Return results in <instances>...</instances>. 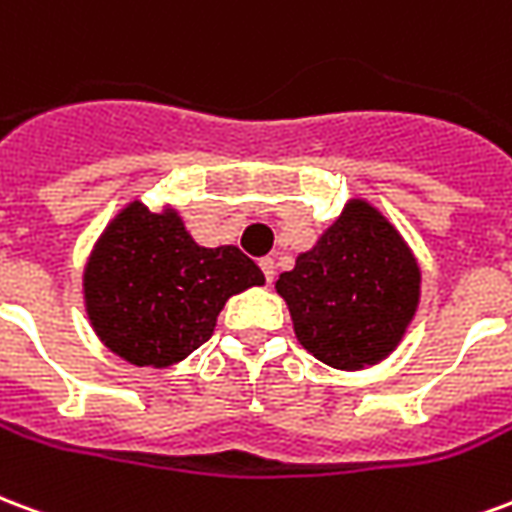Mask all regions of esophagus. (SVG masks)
I'll list each match as a JSON object with an SVG mask.
<instances>
[{
	"instance_id": "34e87169",
	"label": "esophagus",
	"mask_w": 512,
	"mask_h": 512,
	"mask_svg": "<svg viewBox=\"0 0 512 512\" xmlns=\"http://www.w3.org/2000/svg\"><path fill=\"white\" fill-rule=\"evenodd\" d=\"M259 267L264 270V278H267V283H272V278H275V261L272 259H261Z\"/></svg>"
}]
</instances>
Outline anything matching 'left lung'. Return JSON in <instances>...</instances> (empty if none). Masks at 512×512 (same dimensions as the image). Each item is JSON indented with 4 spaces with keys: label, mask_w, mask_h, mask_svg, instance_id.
<instances>
[{
    "label": "left lung",
    "mask_w": 512,
    "mask_h": 512,
    "mask_svg": "<svg viewBox=\"0 0 512 512\" xmlns=\"http://www.w3.org/2000/svg\"><path fill=\"white\" fill-rule=\"evenodd\" d=\"M420 261L395 223L368 199L346 201L275 292L305 352L338 371L382 363L404 341L420 305Z\"/></svg>",
    "instance_id": "obj_1"
}]
</instances>
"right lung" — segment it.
<instances>
[{
	"label": "right lung",
	"mask_w": 512,
	"mask_h": 512,
	"mask_svg": "<svg viewBox=\"0 0 512 512\" xmlns=\"http://www.w3.org/2000/svg\"><path fill=\"white\" fill-rule=\"evenodd\" d=\"M264 286V272L237 245L204 248L177 207L152 212L128 201L92 245L81 275L98 341L138 368H169L215 333L234 294Z\"/></svg>",
	"instance_id": "add662e5"
}]
</instances>
